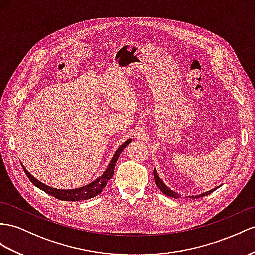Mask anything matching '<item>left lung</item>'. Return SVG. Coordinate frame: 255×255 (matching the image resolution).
I'll return each instance as SVG.
<instances>
[{"label": "left lung", "instance_id": "left-lung-1", "mask_svg": "<svg viewBox=\"0 0 255 255\" xmlns=\"http://www.w3.org/2000/svg\"><path fill=\"white\" fill-rule=\"evenodd\" d=\"M154 179H155L156 185H157V186L159 187V190L162 192V194H165V195L169 196V197H172V198H179V197H180V195H179L178 193H175V192L171 191L170 188H169V187L164 183V182H162V180L159 178V175H158L157 170H156V169H154ZM218 187H219V186H218ZM218 187L212 188L211 191H208V192H205V193L199 194V195H196V196H193V195H192V196H186V197H187V198H192V199L199 198V197H202V196H207V195H209V194H211L213 191L217 190Z\"/></svg>", "mask_w": 255, "mask_h": 255}]
</instances>
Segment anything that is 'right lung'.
I'll return each instance as SVG.
<instances>
[{
	"mask_svg": "<svg viewBox=\"0 0 255 255\" xmlns=\"http://www.w3.org/2000/svg\"><path fill=\"white\" fill-rule=\"evenodd\" d=\"M132 139H128L127 141H125L123 144L116 149V152L114 154V156L111 159L110 164L107 168V170L103 172L102 175H100L99 178H97L95 181L90 182L87 185L82 186V187H77V188H72V190H58V188H54L50 187L48 185H45L44 183H42L41 181H38L37 179H35L33 175H32L27 169H25L22 164V169L24 173L27 174L28 179L33 183L36 187L40 188V190L44 191L45 193L49 194L50 196H54L55 198L60 199V200H65V201H80V200H87L90 198L96 197L97 195H99L103 188L106 187L108 181L113 177L114 173V168L116 165V161L119 159L121 153L124 151L127 145H129V143H131Z\"/></svg>",
	"mask_w": 255,
	"mask_h": 255,
	"instance_id": "add662e5",
	"label": "right lung"
}]
</instances>
